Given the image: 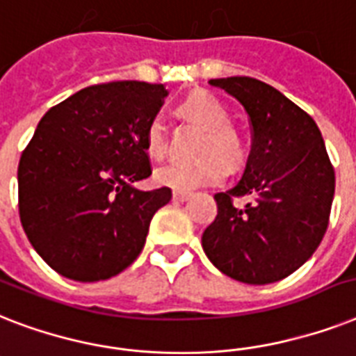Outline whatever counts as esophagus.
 <instances>
[{
	"instance_id": "obj_1",
	"label": "esophagus",
	"mask_w": 356,
	"mask_h": 356,
	"mask_svg": "<svg viewBox=\"0 0 356 356\" xmlns=\"http://www.w3.org/2000/svg\"><path fill=\"white\" fill-rule=\"evenodd\" d=\"M191 196V193H186V191H175L172 193V200L175 202H186L187 198Z\"/></svg>"
}]
</instances>
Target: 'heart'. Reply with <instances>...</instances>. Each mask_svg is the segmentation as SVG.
Segmentation results:
<instances>
[{
	"label": "heart",
	"mask_w": 356,
	"mask_h": 356,
	"mask_svg": "<svg viewBox=\"0 0 356 356\" xmlns=\"http://www.w3.org/2000/svg\"><path fill=\"white\" fill-rule=\"evenodd\" d=\"M184 115L207 130L202 143V160L195 163L165 165L156 170V180L176 191H195L198 187L218 186L226 178V165L238 167L246 160V143L237 129L229 124V113L209 93H193L180 104ZM167 130L160 118L150 119L145 132V150L150 158L161 160L167 154Z\"/></svg>",
	"instance_id": "heart-1"
}]
</instances>
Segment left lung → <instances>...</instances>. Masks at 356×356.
<instances>
[{
    "label": "left lung",
    "mask_w": 356,
    "mask_h": 356,
    "mask_svg": "<svg viewBox=\"0 0 356 356\" xmlns=\"http://www.w3.org/2000/svg\"><path fill=\"white\" fill-rule=\"evenodd\" d=\"M244 106L252 127L243 178L217 193L218 213L202 248L232 280L268 285L285 280L314 254L325 235L334 169L314 119L266 82L252 76L211 79ZM255 202L235 208L232 200Z\"/></svg>",
    "instance_id": "8db88e82"
}]
</instances>
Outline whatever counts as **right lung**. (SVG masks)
Masks as SVG:
<instances>
[{"label": "right lung", "mask_w": 356, "mask_h": 356, "mask_svg": "<svg viewBox=\"0 0 356 356\" xmlns=\"http://www.w3.org/2000/svg\"><path fill=\"white\" fill-rule=\"evenodd\" d=\"M167 93L138 81L84 88L47 110L22 152L19 220L40 257L67 280L123 272L170 200L169 187H132L152 175L145 132Z\"/></svg>", "instance_id": "right-lung-1"}]
</instances>
